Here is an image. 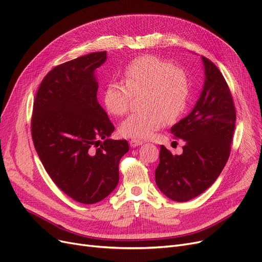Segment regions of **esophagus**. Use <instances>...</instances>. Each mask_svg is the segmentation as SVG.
Here are the masks:
<instances>
[{
	"mask_svg": "<svg viewBox=\"0 0 262 262\" xmlns=\"http://www.w3.org/2000/svg\"><path fill=\"white\" fill-rule=\"evenodd\" d=\"M129 144H130V146H132V147H136V146H140V145H142V144H143V141L138 140V139H132V140L129 141Z\"/></svg>",
	"mask_w": 262,
	"mask_h": 262,
	"instance_id": "esophagus-1",
	"label": "esophagus"
}]
</instances>
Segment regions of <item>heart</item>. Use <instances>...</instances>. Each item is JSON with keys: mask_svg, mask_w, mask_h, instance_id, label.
<instances>
[{"mask_svg": "<svg viewBox=\"0 0 262 262\" xmlns=\"http://www.w3.org/2000/svg\"><path fill=\"white\" fill-rule=\"evenodd\" d=\"M123 81L108 82L103 91V103L112 116L121 117L130 107L133 95L140 96L144 110L130 115L120 125L124 137L149 139L162 128L166 120L172 122L184 112L189 83L185 73L155 55H142L124 68Z\"/></svg>", "mask_w": 262, "mask_h": 262, "instance_id": "heart-1", "label": "heart"}]
</instances>
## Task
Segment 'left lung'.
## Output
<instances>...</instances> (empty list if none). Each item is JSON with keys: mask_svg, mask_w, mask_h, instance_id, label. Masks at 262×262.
<instances>
[{"mask_svg": "<svg viewBox=\"0 0 262 262\" xmlns=\"http://www.w3.org/2000/svg\"><path fill=\"white\" fill-rule=\"evenodd\" d=\"M204 82L189 115L171 127L185 141L183 153L173 155L161 145L155 169L156 185L169 199L185 202L207 190L221 174L230 155L235 108L224 76L201 56Z\"/></svg>", "mask_w": 262, "mask_h": 262, "instance_id": "8db88e82", "label": "left lung"}]
</instances>
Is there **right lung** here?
<instances>
[{
    "label": "right lung",
    "mask_w": 262,
    "mask_h": 262,
    "mask_svg": "<svg viewBox=\"0 0 262 262\" xmlns=\"http://www.w3.org/2000/svg\"><path fill=\"white\" fill-rule=\"evenodd\" d=\"M107 52H92L55 66L41 81L31 122L34 146L45 169L72 199L93 204L119 183L126 140L109 137L115 126L97 101L96 68Z\"/></svg>",
    "instance_id": "obj_1"
}]
</instances>
